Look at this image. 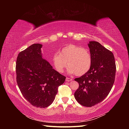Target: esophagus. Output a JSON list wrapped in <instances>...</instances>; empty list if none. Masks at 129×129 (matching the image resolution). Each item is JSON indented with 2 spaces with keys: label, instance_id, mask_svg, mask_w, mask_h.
Listing matches in <instances>:
<instances>
[{
  "label": "esophagus",
  "instance_id": "1",
  "mask_svg": "<svg viewBox=\"0 0 129 129\" xmlns=\"http://www.w3.org/2000/svg\"><path fill=\"white\" fill-rule=\"evenodd\" d=\"M72 80L71 78H69V77H67L66 78V81H71Z\"/></svg>",
  "mask_w": 129,
  "mask_h": 129
}]
</instances>
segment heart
Masks as SVG:
<instances>
[{"instance_id": "obj_1", "label": "heart", "mask_w": 129, "mask_h": 129, "mask_svg": "<svg viewBox=\"0 0 129 129\" xmlns=\"http://www.w3.org/2000/svg\"><path fill=\"white\" fill-rule=\"evenodd\" d=\"M52 61L58 72L62 73L68 63L69 73L82 76L90 69L92 58L89 49L75 44H69L63 47L59 51V54L54 53Z\"/></svg>"}]
</instances>
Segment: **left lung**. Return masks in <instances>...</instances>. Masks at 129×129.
I'll return each mask as SVG.
<instances>
[{"label":"left lung","mask_w":129,"mask_h":129,"mask_svg":"<svg viewBox=\"0 0 129 129\" xmlns=\"http://www.w3.org/2000/svg\"><path fill=\"white\" fill-rule=\"evenodd\" d=\"M88 46L92 62L88 72L75 79L79 84L75 97L81 105L91 107L103 101L110 93L116 65L112 52L100 43L90 41Z\"/></svg>","instance_id":"1"}]
</instances>
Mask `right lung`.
Wrapping results in <instances>:
<instances>
[{
  "mask_svg": "<svg viewBox=\"0 0 129 129\" xmlns=\"http://www.w3.org/2000/svg\"><path fill=\"white\" fill-rule=\"evenodd\" d=\"M40 44H34L17 56L16 82L24 97L37 108H45L53 102L58 86L66 77L52 68L41 55Z\"/></svg>",
  "mask_w": 129,
  "mask_h": 129,
  "instance_id": "1",
  "label": "right lung"
}]
</instances>
